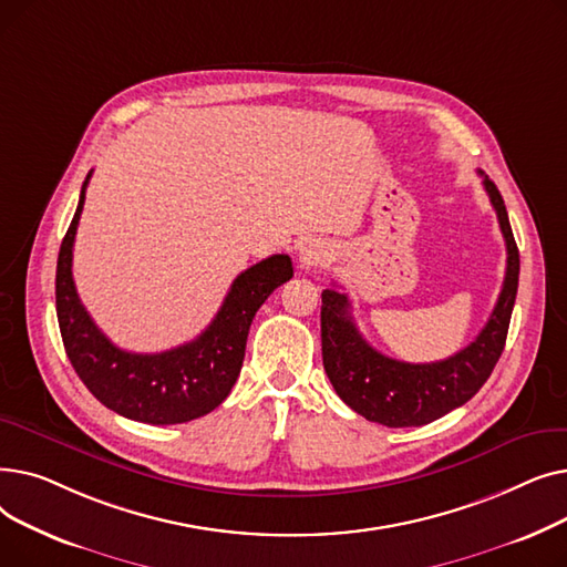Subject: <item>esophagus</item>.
Wrapping results in <instances>:
<instances>
[{
    "label": "esophagus",
    "instance_id": "obj_1",
    "mask_svg": "<svg viewBox=\"0 0 567 567\" xmlns=\"http://www.w3.org/2000/svg\"><path fill=\"white\" fill-rule=\"evenodd\" d=\"M329 259H331V248L323 241H319V238H312V241H308L299 252V264L303 271H312V268L326 264Z\"/></svg>",
    "mask_w": 567,
    "mask_h": 567
}]
</instances>
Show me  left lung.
<instances>
[{"instance_id":"8db88e82","label":"left lung","mask_w":567,"mask_h":567,"mask_svg":"<svg viewBox=\"0 0 567 567\" xmlns=\"http://www.w3.org/2000/svg\"><path fill=\"white\" fill-rule=\"evenodd\" d=\"M483 174V172H481ZM483 186L496 212L508 264L498 301L468 347L436 363H404L365 342L349 315L347 293L321 291V355L340 400L370 423L385 427H421L466 404L483 389L508 338L511 315L519 285V250L494 182L483 174Z\"/></svg>"}]
</instances>
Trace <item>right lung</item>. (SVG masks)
Returning <instances> with one entry per match:
<instances>
[{
	"mask_svg": "<svg viewBox=\"0 0 567 567\" xmlns=\"http://www.w3.org/2000/svg\"><path fill=\"white\" fill-rule=\"evenodd\" d=\"M86 174L71 227L56 259V319L73 370L101 404L148 425L188 423L214 411L231 391L244 365L255 312L293 276L289 255H274L246 268L225 301L193 342L161 353L114 347L89 317L73 282V244L89 184Z\"/></svg>",
	"mask_w": 567,
	"mask_h": 567,
	"instance_id": "obj_1",
	"label": "right lung"
}]
</instances>
